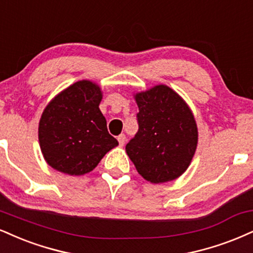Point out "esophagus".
<instances>
[{"label": "esophagus", "mask_w": 253, "mask_h": 253, "mask_svg": "<svg viewBox=\"0 0 253 253\" xmlns=\"http://www.w3.org/2000/svg\"><path fill=\"white\" fill-rule=\"evenodd\" d=\"M118 141L119 144H120V146H124L125 142H126V135L125 134H120L118 136Z\"/></svg>", "instance_id": "obj_1"}]
</instances>
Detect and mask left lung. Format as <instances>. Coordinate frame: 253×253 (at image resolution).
Masks as SVG:
<instances>
[{
	"label": "left lung",
	"mask_w": 253,
	"mask_h": 253,
	"mask_svg": "<svg viewBox=\"0 0 253 253\" xmlns=\"http://www.w3.org/2000/svg\"><path fill=\"white\" fill-rule=\"evenodd\" d=\"M139 129L126 145L136 171L160 184L186 171L194 156L198 130L193 114L171 88L160 84L135 95Z\"/></svg>",
	"instance_id": "obj_1"
}]
</instances>
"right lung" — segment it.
<instances>
[{
	"label": "right lung",
	"instance_id": "add662e5",
	"mask_svg": "<svg viewBox=\"0 0 253 253\" xmlns=\"http://www.w3.org/2000/svg\"><path fill=\"white\" fill-rule=\"evenodd\" d=\"M101 99L95 84L79 81L45 107L39 125V141L53 169L71 175L84 174L119 144L108 133L99 108Z\"/></svg>",
	"mask_w": 253,
	"mask_h": 253
}]
</instances>
